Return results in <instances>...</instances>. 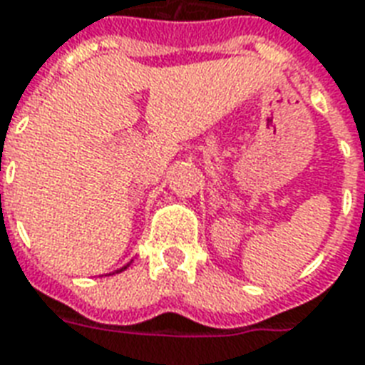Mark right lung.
<instances>
[{"mask_svg":"<svg viewBox=\"0 0 365 365\" xmlns=\"http://www.w3.org/2000/svg\"><path fill=\"white\" fill-rule=\"evenodd\" d=\"M128 267H129V265H125V267H121V269H120V271H118V272H121V271H125V269H128Z\"/></svg>","mask_w":365,"mask_h":365,"instance_id":"obj_1","label":"right lung"}]
</instances>
